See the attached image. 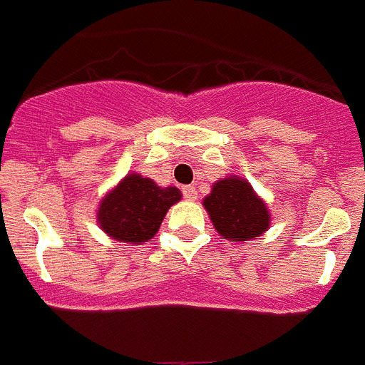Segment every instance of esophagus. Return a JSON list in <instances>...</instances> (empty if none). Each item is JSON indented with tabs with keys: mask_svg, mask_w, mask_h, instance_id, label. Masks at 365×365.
<instances>
[{
	"mask_svg": "<svg viewBox=\"0 0 365 365\" xmlns=\"http://www.w3.org/2000/svg\"><path fill=\"white\" fill-rule=\"evenodd\" d=\"M182 193H185L186 201H195V199H197V188L193 185L185 186V188H182Z\"/></svg>",
	"mask_w": 365,
	"mask_h": 365,
	"instance_id": "esophagus-1",
	"label": "esophagus"
}]
</instances>
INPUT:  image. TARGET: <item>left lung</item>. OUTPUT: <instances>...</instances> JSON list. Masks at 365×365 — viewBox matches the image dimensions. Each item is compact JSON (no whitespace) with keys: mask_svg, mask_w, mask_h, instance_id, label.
Returning <instances> with one entry per match:
<instances>
[{"mask_svg":"<svg viewBox=\"0 0 365 365\" xmlns=\"http://www.w3.org/2000/svg\"><path fill=\"white\" fill-rule=\"evenodd\" d=\"M212 225L228 241L247 243L270 228V210L243 177L228 175L215 180L212 192L202 199Z\"/></svg>","mask_w":365,"mask_h":365,"instance_id":"obj_1","label":"left lung"}]
</instances>
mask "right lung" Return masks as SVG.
<instances>
[{"label": "right lung", "mask_w": 365, "mask_h": 365, "mask_svg": "<svg viewBox=\"0 0 365 365\" xmlns=\"http://www.w3.org/2000/svg\"><path fill=\"white\" fill-rule=\"evenodd\" d=\"M175 186H159L150 177L128 173L100 199L96 222L100 230L120 243L140 245L153 237L166 212L180 201Z\"/></svg>", "instance_id": "right-lung-1"}]
</instances>
